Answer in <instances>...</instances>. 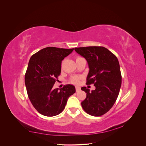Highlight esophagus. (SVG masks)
<instances>
[{
  "mask_svg": "<svg viewBox=\"0 0 146 146\" xmlns=\"http://www.w3.org/2000/svg\"><path fill=\"white\" fill-rule=\"evenodd\" d=\"M76 92H78L80 90V87L79 86H76Z\"/></svg>",
  "mask_w": 146,
  "mask_h": 146,
  "instance_id": "34e87169",
  "label": "esophagus"
}]
</instances>
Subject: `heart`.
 Masks as SVG:
<instances>
[{
  "label": "heart",
  "instance_id": "obj_1",
  "mask_svg": "<svg viewBox=\"0 0 146 146\" xmlns=\"http://www.w3.org/2000/svg\"><path fill=\"white\" fill-rule=\"evenodd\" d=\"M80 58V57H77V59ZM80 77H78V76H74L73 77L71 78L70 79V83L74 84V85H77V84L79 83L80 82Z\"/></svg>",
  "mask_w": 146,
  "mask_h": 146
}]
</instances>
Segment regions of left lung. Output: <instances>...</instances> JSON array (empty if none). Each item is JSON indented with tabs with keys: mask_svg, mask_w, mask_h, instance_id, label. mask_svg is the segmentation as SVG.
Masks as SVG:
<instances>
[{
	"mask_svg": "<svg viewBox=\"0 0 146 146\" xmlns=\"http://www.w3.org/2000/svg\"><path fill=\"white\" fill-rule=\"evenodd\" d=\"M74 49L86 60L89 66L86 85L94 84L96 87L91 91L82 87V90L86 93L82 107L91 116L103 115L112 108L120 91L122 76L118 60L104 47H76Z\"/></svg>",
	"mask_w": 146,
	"mask_h": 146,
	"instance_id": "1",
	"label": "left lung"
}]
</instances>
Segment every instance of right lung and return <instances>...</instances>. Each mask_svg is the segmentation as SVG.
Here are the masks:
<instances>
[{
  "label": "right lung",
  "mask_w": 146,
  "mask_h": 146,
  "mask_svg": "<svg viewBox=\"0 0 146 146\" xmlns=\"http://www.w3.org/2000/svg\"><path fill=\"white\" fill-rule=\"evenodd\" d=\"M74 48L48 47L33 55L25 75L29 98L34 108L42 115L54 116L63 111L69 97L76 92L72 85L53 89L61 73V61Z\"/></svg>",
  "instance_id": "1"
}]
</instances>
